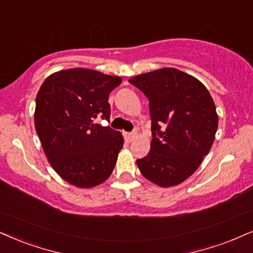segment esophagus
<instances>
[{"label":"esophagus","instance_id":"34e87169","mask_svg":"<svg viewBox=\"0 0 253 253\" xmlns=\"http://www.w3.org/2000/svg\"><path fill=\"white\" fill-rule=\"evenodd\" d=\"M123 135H124V139H126L127 143H130L136 138L137 132H124Z\"/></svg>","mask_w":253,"mask_h":253}]
</instances>
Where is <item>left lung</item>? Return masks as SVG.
<instances>
[{
    "label": "left lung",
    "instance_id": "left-lung-1",
    "mask_svg": "<svg viewBox=\"0 0 253 253\" xmlns=\"http://www.w3.org/2000/svg\"><path fill=\"white\" fill-rule=\"evenodd\" d=\"M129 82L149 98L150 151L137 160L141 173L156 185H178L198 169L218 127L216 105L204 84L174 68H162Z\"/></svg>",
    "mask_w": 253,
    "mask_h": 253
}]
</instances>
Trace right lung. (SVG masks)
Masks as SVG:
<instances>
[{
    "mask_svg": "<svg viewBox=\"0 0 253 253\" xmlns=\"http://www.w3.org/2000/svg\"><path fill=\"white\" fill-rule=\"evenodd\" d=\"M121 83L118 76L73 68L51 74L37 92L36 132L52 169L71 185L93 188L114 170L123 136L95 120L109 121V95Z\"/></svg>",
    "mask_w": 253,
    "mask_h": 253,
    "instance_id": "right-lung-1",
    "label": "right lung"
}]
</instances>
